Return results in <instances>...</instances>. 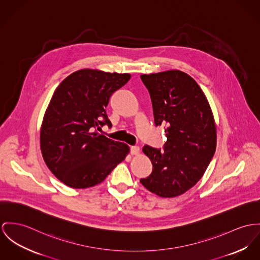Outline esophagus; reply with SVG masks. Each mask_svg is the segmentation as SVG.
<instances>
[{
  "mask_svg": "<svg viewBox=\"0 0 260 260\" xmlns=\"http://www.w3.org/2000/svg\"><path fill=\"white\" fill-rule=\"evenodd\" d=\"M140 147L137 146V145L131 147V153H132L133 155H138V154H140Z\"/></svg>",
  "mask_w": 260,
  "mask_h": 260,
  "instance_id": "1",
  "label": "esophagus"
}]
</instances>
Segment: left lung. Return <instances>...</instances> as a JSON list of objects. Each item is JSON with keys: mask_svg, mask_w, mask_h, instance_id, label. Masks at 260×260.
Returning <instances> with one entry per match:
<instances>
[{"mask_svg": "<svg viewBox=\"0 0 260 260\" xmlns=\"http://www.w3.org/2000/svg\"><path fill=\"white\" fill-rule=\"evenodd\" d=\"M152 103L154 123L164 125L163 150L144 145L152 172L140 179L151 193L173 198L192 188L204 175L216 151L214 116L202 89L179 70L140 76Z\"/></svg>", "mask_w": 260, "mask_h": 260, "instance_id": "left-lung-1", "label": "left lung"}]
</instances>
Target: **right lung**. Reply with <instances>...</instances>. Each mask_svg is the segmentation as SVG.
Instances as JSON below:
<instances>
[{"mask_svg": "<svg viewBox=\"0 0 260 260\" xmlns=\"http://www.w3.org/2000/svg\"><path fill=\"white\" fill-rule=\"evenodd\" d=\"M129 74L82 69L56 88L44 114L40 147L49 170L65 185L85 189L100 184L125 158L129 147L98 131L112 126L106 107Z\"/></svg>", "mask_w": 260, "mask_h": 260, "instance_id": "add662e5", "label": "right lung"}]
</instances>
